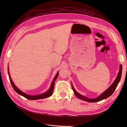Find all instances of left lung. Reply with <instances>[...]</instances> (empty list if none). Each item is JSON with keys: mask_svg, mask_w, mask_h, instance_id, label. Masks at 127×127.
I'll return each instance as SVG.
<instances>
[{"mask_svg": "<svg viewBox=\"0 0 127 127\" xmlns=\"http://www.w3.org/2000/svg\"><path fill=\"white\" fill-rule=\"evenodd\" d=\"M122 65L120 64V69H119V71L118 72V76L117 77L116 79H115L114 82L112 83V85H111L108 88H107V89L105 92H104L103 93H102L100 95L98 96L96 98H89L85 97L84 96L80 94L79 93H78V92H77L75 90L74 87H73L72 85V89L73 91H74V93L76 95V96L78 98L82 99V100L88 102H92V103L100 101L101 100H103V99H105V98H107V97H109L113 93V92H114L115 90H116V88L118 85V84L120 80V79L121 77V74H122Z\"/></svg>", "mask_w": 127, "mask_h": 127, "instance_id": "8db88e82", "label": "left lung"}]
</instances>
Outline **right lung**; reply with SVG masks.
Instances as JSON below:
<instances>
[{
    "label": "right lung",
    "mask_w": 127,
    "mask_h": 127,
    "mask_svg": "<svg viewBox=\"0 0 127 127\" xmlns=\"http://www.w3.org/2000/svg\"><path fill=\"white\" fill-rule=\"evenodd\" d=\"M8 72L9 78L10 83L11 84V86H12L13 88H14V90L15 91H16L18 94H20V95L23 96H24V97H25L27 99H31V100H35V99H42V98H47V97H48L49 96H50L52 94L53 92V90H54L55 82V80H56V79L58 77V74H59V72H58V73L56 74V76L55 77L54 79H53V81H52V82L51 83V85L49 89L47 92H46L45 93H44L43 94H42L38 95H29V94H25V93H24V92H22L21 90H19L18 88L16 86H15L14 83L13 82V80H11V77H10V74H9V68H8Z\"/></svg>",
    "instance_id": "1"
}]
</instances>
